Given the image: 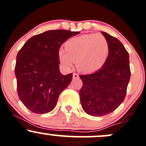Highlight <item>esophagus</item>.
<instances>
[{
  "mask_svg": "<svg viewBox=\"0 0 146 146\" xmlns=\"http://www.w3.org/2000/svg\"><path fill=\"white\" fill-rule=\"evenodd\" d=\"M73 78L74 79H78V78H79V75H78V74L74 73L73 74Z\"/></svg>",
  "mask_w": 146,
  "mask_h": 146,
  "instance_id": "obj_1",
  "label": "esophagus"
}]
</instances>
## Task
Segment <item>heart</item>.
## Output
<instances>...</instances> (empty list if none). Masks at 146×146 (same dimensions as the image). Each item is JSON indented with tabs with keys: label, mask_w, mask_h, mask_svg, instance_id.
I'll list each match as a JSON object with an SVG mask.
<instances>
[{
	"label": "heart",
	"mask_w": 146,
	"mask_h": 146,
	"mask_svg": "<svg viewBox=\"0 0 146 146\" xmlns=\"http://www.w3.org/2000/svg\"><path fill=\"white\" fill-rule=\"evenodd\" d=\"M60 49L58 56L65 67H70L76 62L78 70L91 73L100 70L108 59L109 43L100 34H83L69 39Z\"/></svg>",
	"instance_id": "heart-1"
}]
</instances>
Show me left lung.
Returning <instances> with one entry per match:
<instances>
[{"label": "left lung", "instance_id": "8db88e82", "mask_svg": "<svg viewBox=\"0 0 146 146\" xmlns=\"http://www.w3.org/2000/svg\"><path fill=\"white\" fill-rule=\"evenodd\" d=\"M109 43V54L100 70L79 75L83 86L79 91L84 112L101 117L115 111L124 101L130 79L129 55L117 38L102 31Z\"/></svg>", "mask_w": 146, "mask_h": 146}]
</instances>
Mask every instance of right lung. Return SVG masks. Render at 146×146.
Segmentation results:
<instances>
[{"instance_id": "add662e5", "label": "right lung", "mask_w": 146, "mask_h": 146, "mask_svg": "<svg viewBox=\"0 0 146 146\" xmlns=\"http://www.w3.org/2000/svg\"><path fill=\"white\" fill-rule=\"evenodd\" d=\"M80 32L49 30L30 38L19 50L15 73L17 94L27 108L36 114L50 112L60 94L70 84L72 73L60 72L61 45Z\"/></svg>"}]
</instances>
